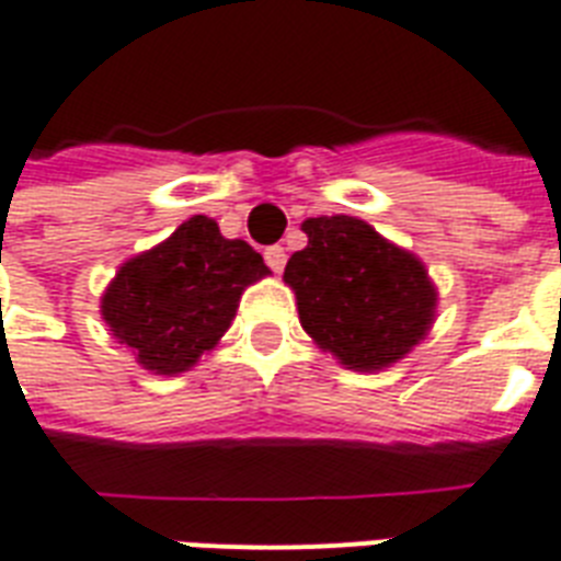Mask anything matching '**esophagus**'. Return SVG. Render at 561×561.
Masks as SVG:
<instances>
[{"label":"esophagus","instance_id":"esophagus-1","mask_svg":"<svg viewBox=\"0 0 561 561\" xmlns=\"http://www.w3.org/2000/svg\"><path fill=\"white\" fill-rule=\"evenodd\" d=\"M266 263L272 272H284L286 266V251L280 249V245H272V249H266Z\"/></svg>","mask_w":561,"mask_h":561}]
</instances>
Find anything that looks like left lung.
Segmentation results:
<instances>
[{"mask_svg":"<svg viewBox=\"0 0 561 561\" xmlns=\"http://www.w3.org/2000/svg\"><path fill=\"white\" fill-rule=\"evenodd\" d=\"M307 249L295 251L284 280L301 328L324 354L354 371H383L433 328L438 293L412 251L357 216L304 219Z\"/></svg>","mask_w":561,"mask_h":561,"instance_id":"8db88e82","label":"left lung"}]
</instances>
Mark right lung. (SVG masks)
<instances>
[{"mask_svg":"<svg viewBox=\"0 0 561 561\" xmlns=\"http://www.w3.org/2000/svg\"><path fill=\"white\" fill-rule=\"evenodd\" d=\"M268 266L210 216H190L154 249L125 260L102 293V319L151 375L175 377L219 345L242 293Z\"/></svg>","mask_w":561,"mask_h":561,"instance_id":"right-lung-1","label":"right lung"}]
</instances>
